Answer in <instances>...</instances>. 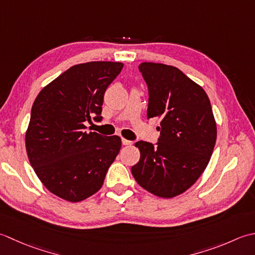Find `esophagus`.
<instances>
[{
    "mask_svg": "<svg viewBox=\"0 0 255 255\" xmlns=\"http://www.w3.org/2000/svg\"><path fill=\"white\" fill-rule=\"evenodd\" d=\"M122 144L123 145H131L132 142L131 141H128V139H126V138H122Z\"/></svg>",
    "mask_w": 255,
    "mask_h": 255,
    "instance_id": "esophagus-1",
    "label": "esophagus"
}]
</instances>
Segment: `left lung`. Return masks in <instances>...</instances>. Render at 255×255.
<instances>
[{"label": "left lung", "instance_id": "left-lung-1", "mask_svg": "<svg viewBox=\"0 0 255 255\" xmlns=\"http://www.w3.org/2000/svg\"><path fill=\"white\" fill-rule=\"evenodd\" d=\"M148 89L147 118H159L157 142L135 143L141 157L131 171L139 186L164 198L184 193L200 177L214 152L217 127L209 98L173 66L142 62Z\"/></svg>", "mask_w": 255, "mask_h": 255}]
</instances>
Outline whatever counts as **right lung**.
I'll return each instance as SVG.
<instances>
[{
    "instance_id": "right-lung-1",
    "label": "right lung",
    "mask_w": 255,
    "mask_h": 255,
    "mask_svg": "<svg viewBox=\"0 0 255 255\" xmlns=\"http://www.w3.org/2000/svg\"><path fill=\"white\" fill-rule=\"evenodd\" d=\"M122 62L72 66L36 97L26 132V152L41 183L54 195L81 201L101 188L121 148V138L87 133L85 122L102 120L107 88Z\"/></svg>"
}]
</instances>
